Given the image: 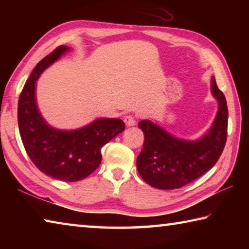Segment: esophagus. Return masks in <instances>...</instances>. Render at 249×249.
Masks as SVG:
<instances>
[{"label":"esophagus","mask_w":249,"mask_h":249,"mask_svg":"<svg viewBox=\"0 0 249 249\" xmlns=\"http://www.w3.org/2000/svg\"><path fill=\"white\" fill-rule=\"evenodd\" d=\"M124 123H125L126 126H127V127H130V126H134L135 124H136V121H135L134 116L127 115V116L124 117Z\"/></svg>","instance_id":"34e87169"}]
</instances>
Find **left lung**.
I'll return each instance as SVG.
<instances>
[{"instance_id": "1", "label": "left lung", "mask_w": 249, "mask_h": 249, "mask_svg": "<svg viewBox=\"0 0 249 249\" xmlns=\"http://www.w3.org/2000/svg\"><path fill=\"white\" fill-rule=\"evenodd\" d=\"M211 88L218 109L212 126L199 140H180L148 120L138 123L145 141L137 157V170L151 187L161 190L183 187L208 172L220 158L226 142L229 111L214 77Z\"/></svg>"}]
</instances>
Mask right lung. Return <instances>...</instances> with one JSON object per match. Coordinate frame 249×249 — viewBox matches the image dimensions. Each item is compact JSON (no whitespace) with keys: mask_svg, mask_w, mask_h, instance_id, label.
Masks as SVG:
<instances>
[{"mask_svg":"<svg viewBox=\"0 0 249 249\" xmlns=\"http://www.w3.org/2000/svg\"><path fill=\"white\" fill-rule=\"evenodd\" d=\"M69 50L59 46L34 68L19 96L18 120L20 138L34 165L53 179L75 182L100 166L101 148L123 132L125 124L120 119H96L81 128L62 130L44 120L36 102V81Z\"/></svg>","mask_w":249,"mask_h":249,"instance_id":"obj_1","label":"right lung"}]
</instances>
